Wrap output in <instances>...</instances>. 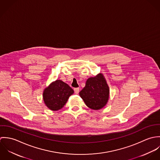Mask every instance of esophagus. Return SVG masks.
<instances>
[{"label":"esophagus","instance_id":"esophagus-1","mask_svg":"<svg viewBox=\"0 0 160 160\" xmlns=\"http://www.w3.org/2000/svg\"><path fill=\"white\" fill-rule=\"evenodd\" d=\"M74 91L75 93L78 94V93H79V88H74Z\"/></svg>","mask_w":160,"mask_h":160}]
</instances>
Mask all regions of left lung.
I'll return each mask as SVG.
<instances>
[{
  "label": "left lung",
  "instance_id": "left-lung-1",
  "mask_svg": "<svg viewBox=\"0 0 160 160\" xmlns=\"http://www.w3.org/2000/svg\"><path fill=\"white\" fill-rule=\"evenodd\" d=\"M79 96L89 108L98 110L108 103L110 89L102 73L88 79L85 87L79 92Z\"/></svg>",
  "mask_w": 160,
  "mask_h": 160
}]
</instances>
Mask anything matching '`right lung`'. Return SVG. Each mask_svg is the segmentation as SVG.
<instances>
[{"label":"right lung","instance_id":"obj_1","mask_svg":"<svg viewBox=\"0 0 160 160\" xmlns=\"http://www.w3.org/2000/svg\"><path fill=\"white\" fill-rule=\"evenodd\" d=\"M74 91L67 83L57 79L49 84L43 91V100L46 107L52 111L62 109Z\"/></svg>","mask_w":160,"mask_h":160}]
</instances>
